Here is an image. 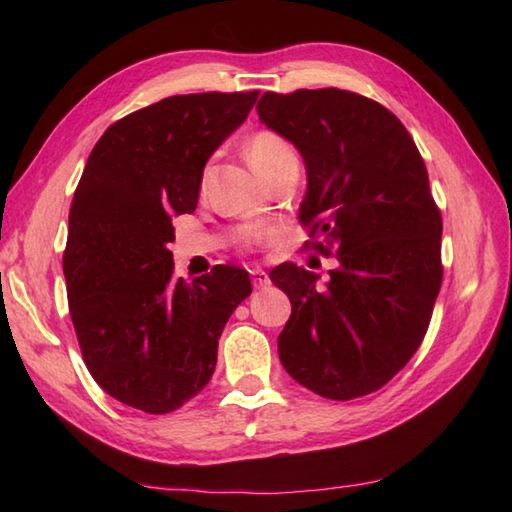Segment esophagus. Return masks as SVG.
I'll use <instances>...</instances> for the list:
<instances>
[{
  "instance_id": "34e87169",
  "label": "esophagus",
  "mask_w": 512,
  "mask_h": 512,
  "mask_svg": "<svg viewBox=\"0 0 512 512\" xmlns=\"http://www.w3.org/2000/svg\"><path fill=\"white\" fill-rule=\"evenodd\" d=\"M250 279H253V286L257 290L270 286V277L264 273V270H250Z\"/></svg>"
}]
</instances>
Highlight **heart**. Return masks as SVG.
<instances>
[{"label":"heart","instance_id":"obj_1","mask_svg":"<svg viewBox=\"0 0 512 512\" xmlns=\"http://www.w3.org/2000/svg\"><path fill=\"white\" fill-rule=\"evenodd\" d=\"M244 154L250 167L266 180L281 169H299V156L295 147L284 136L273 132V129H257V132L250 134L244 143ZM268 235V228H250L248 233H244V239L248 244H255L264 242Z\"/></svg>","mask_w":512,"mask_h":512}]
</instances>
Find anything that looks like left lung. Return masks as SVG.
<instances>
[{
	"instance_id": "8db88e82",
	"label": "left lung",
	"mask_w": 512,
	"mask_h": 512,
	"mask_svg": "<svg viewBox=\"0 0 512 512\" xmlns=\"http://www.w3.org/2000/svg\"><path fill=\"white\" fill-rule=\"evenodd\" d=\"M257 114L303 158L301 222L330 279L297 264L270 270L292 314L277 347L281 365L330 400L389 383L427 334L442 284V217L420 151L387 107L347 90L266 92Z\"/></svg>"
}]
</instances>
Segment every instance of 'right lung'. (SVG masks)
I'll return each instance as SVG.
<instances>
[{
    "label": "right lung",
    "instance_id": "right-lung-1",
    "mask_svg": "<svg viewBox=\"0 0 512 512\" xmlns=\"http://www.w3.org/2000/svg\"><path fill=\"white\" fill-rule=\"evenodd\" d=\"M259 92L169 96L105 129L74 191L63 275L83 361L112 398L171 413L198 396L226 321L253 286L215 266L173 277L171 220L193 213L206 160Z\"/></svg>",
    "mask_w": 512,
    "mask_h": 512
}]
</instances>
